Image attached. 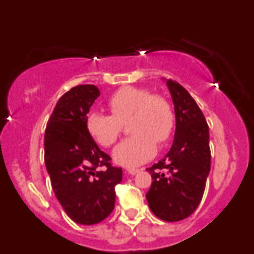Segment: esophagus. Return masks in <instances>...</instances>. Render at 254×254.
Wrapping results in <instances>:
<instances>
[{
  "instance_id": "34e87169",
  "label": "esophagus",
  "mask_w": 254,
  "mask_h": 254,
  "mask_svg": "<svg viewBox=\"0 0 254 254\" xmlns=\"http://www.w3.org/2000/svg\"><path fill=\"white\" fill-rule=\"evenodd\" d=\"M127 173H129V174H131V176H135L136 173H138L139 170H137V168H127Z\"/></svg>"
}]
</instances>
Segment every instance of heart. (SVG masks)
I'll return each mask as SVG.
<instances>
[{
  "label": "heart",
  "mask_w": 254,
  "mask_h": 254,
  "mask_svg": "<svg viewBox=\"0 0 254 254\" xmlns=\"http://www.w3.org/2000/svg\"><path fill=\"white\" fill-rule=\"evenodd\" d=\"M112 113L92 111L86 119L89 135L103 147H110L122 132V124L129 123L133 133L113 149V160L124 167L139 166L155 155L156 141L164 143L174 127V113L170 103L150 90L127 86L116 90L107 101Z\"/></svg>",
  "instance_id": "obj_1"
}]
</instances>
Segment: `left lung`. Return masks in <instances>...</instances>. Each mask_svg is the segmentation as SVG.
<instances>
[{
    "label": "left lung",
    "mask_w": 254,
    "mask_h": 254,
    "mask_svg": "<svg viewBox=\"0 0 254 254\" xmlns=\"http://www.w3.org/2000/svg\"><path fill=\"white\" fill-rule=\"evenodd\" d=\"M176 113V133L170 151L147 171L151 186L145 194L150 210L160 220L177 222L189 217L202 200L210 172L209 127L189 92L166 80Z\"/></svg>",
    "instance_id": "8db88e82"
}]
</instances>
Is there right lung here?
<instances>
[{"label":"right lung","mask_w":254,"mask_h":254,"mask_svg":"<svg viewBox=\"0 0 254 254\" xmlns=\"http://www.w3.org/2000/svg\"><path fill=\"white\" fill-rule=\"evenodd\" d=\"M100 95L94 84H80L61 97L44 136L45 166L63 210L78 224L101 222L115 208L121 167L100 150L86 127L89 109ZM104 167V170H99Z\"/></svg>","instance_id":"1"}]
</instances>
